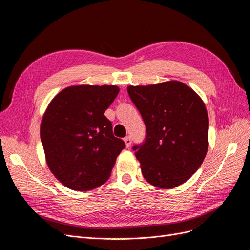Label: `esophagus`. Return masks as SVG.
<instances>
[{"label":"esophagus","mask_w":250,"mask_h":250,"mask_svg":"<svg viewBox=\"0 0 250 250\" xmlns=\"http://www.w3.org/2000/svg\"><path fill=\"white\" fill-rule=\"evenodd\" d=\"M124 142H125V145L127 148H129L131 146V138L130 137L124 138Z\"/></svg>","instance_id":"obj_1"}]
</instances>
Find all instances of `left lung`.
Returning <instances> with one entry per match:
<instances>
[{
  "label": "left lung",
  "mask_w": 250,
  "mask_h": 250,
  "mask_svg": "<svg viewBox=\"0 0 250 250\" xmlns=\"http://www.w3.org/2000/svg\"><path fill=\"white\" fill-rule=\"evenodd\" d=\"M146 125L132 147L144 178L161 188L180 186L199 169L208 148V116L201 98L179 81L128 86Z\"/></svg>",
  "instance_id": "8db88e82"
}]
</instances>
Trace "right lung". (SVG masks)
<instances>
[{
  "label": "right lung",
  "instance_id": "add662e5",
  "mask_svg": "<svg viewBox=\"0 0 250 250\" xmlns=\"http://www.w3.org/2000/svg\"><path fill=\"white\" fill-rule=\"evenodd\" d=\"M119 92L116 85L69 86L53 98L44 112L41 140L48 167L72 190L103 185L125 148L104 116Z\"/></svg>",
  "mask_w": 250,
  "mask_h": 250
}]
</instances>
